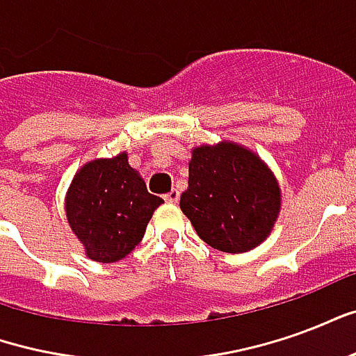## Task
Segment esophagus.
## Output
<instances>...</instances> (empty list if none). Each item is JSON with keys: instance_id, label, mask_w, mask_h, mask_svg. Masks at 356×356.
<instances>
[{"instance_id": "obj_1", "label": "esophagus", "mask_w": 356, "mask_h": 356, "mask_svg": "<svg viewBox=\"0 0 356 356\" xmlns=\"http://www.w3.org/2000/svg\"><path fill=\"white\" fill-rule=\"evenodd\" d=\"M179 196H181V193H179L177 188H173V191H170L168 194H163V200L175 204V202H179Z\"/></svg>"}]
</instances>
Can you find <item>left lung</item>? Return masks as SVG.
Returning <instances> with one entry per match:
<instances>
[{"instance_id":"obj_1","label":"left lung","mask_w":356,"mask_h":356,"mask_svg":"<svg viewBox=\"0 0 356 356\" xmlns=\"http://www.w3.org/2000/svg\"><path fill=\"white\" fill-rule=\"evenodd\" d=\"M181 209L206 244L240 254L267 238L280 209V191L254 152L221 143L193 150Z\"/></svg>"}]
</instances>
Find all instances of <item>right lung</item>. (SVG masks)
Here are the masks:
<instances>
[{"label":"right lung","mask_w":356,"mask_h":356,"mask_svg":"<svg viewBox=\"0 0 356 356\" xmlns=\"http://www.w3.org/2000/svg\"><path fill=\"white\" fill-rule=\"evenodd\" d=\"M160 204L162 198L148 193L124 152L81 168L66 194V216L89 259L114 263L143 240Z\"/></svg>","instance_id":"right-lung-1"}]
</instances>
